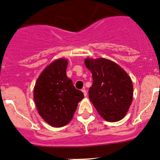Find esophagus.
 Masks as SVG:
<instances>
[{
    "instance_id": "esophagus-1",
    "label": "esophagus",
    "mask_w": 160,
    "mask_h": 160,
    "mask_svg": "<svg viewBox=\"0 0 160 160\" xmlns=\"http://www.w3.org/2000/svg\"><path fill=\"white\" fill-rule=\"evenodd\" d=\"M82 91H83V94H84V96L86 97L87 94H88V92H87L86 89H85V88H83V89H82Z\"/></svg>"
}]
</instances>
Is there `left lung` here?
<instances>
[{
  "mask_svg": "<svg viewBox=\"0 0 160 160\" xmlns=\"http://www.w3.org/2000/svg\"><path fill=\"white\" fill-rule=\"evenodd\" d=\"M84 62L93 77L90 101L106 121H120L126 114L133 98L129 76L115 62L104 58L86 59Z\"/></svg>",
  "mask_w": 160,
  "mask_h": 160,
  "instance_id": "left-lung-1",
  "label": "left lung"
}]
</instances>
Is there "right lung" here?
<instances>
[{
	"label": "right lung",
	"instance_id": "obj_1",
	"mask_svg": "<svg viewBox=\"0 0 160 160\" xmlns=\"http://www.w3.org/2000/svg\"><path fill=\"white\" fill-rule=\"evenodd\" d=\"M67 60L59 59L48 66L37 80L34 101L40 116L53 127H62L72 119L84 98L67 77Z\"/></svg>",
	"mask_w": 160,
	"mask_h": 160
}]
</instances>
